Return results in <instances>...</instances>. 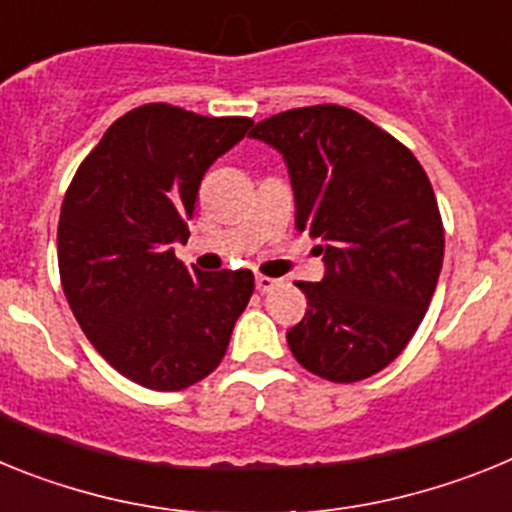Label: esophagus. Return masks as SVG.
Returning <instances> with one entry per match:
<instances>
[{
	"instance_id": "34e87169",
	"label": "esophagus",
	"mask_w": 512,
	"mask_h": 512,
	"mask_svg": "<svg viewBox=\"0 0 512 512\" xmlns=\"http://www.w3.org/2000/svg\"><path fill=\"white\" fill-rule=\"evenodd\" d=\"M274 287H279V279L264 277V274H259V277H256V289H259V292H271Z\"/></svg>"
}]
</instances>
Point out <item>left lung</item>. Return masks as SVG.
<instances>
[{
	"mask_svg": "<svg viewBox=\"0 0 512 512\" xmlns=\"http://www.w3.org/2000/svg\"><path fill=\"white\" fill-rule=\"evenodd\" d=\"M282 153L300 230L318 238L320 282H297L305 318L287 343L307 372L359 382L408 346L436 292L443 223L431 182L400 140L359 112L315 104L261 120Z\"/></svg>",
	"mask_w": 512,
	"mask_h": 512,
	"instance_id": "8db88e82",
	"label": "left lung"
}]
</instances>
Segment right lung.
I'll return each instance as SVG.
<instances>
[{
	"label": "right lung",
	"mask_w": 512,
	"mask_h": 512,
	"mask_svg": "<svg viewBox=\"0 0 512 512\" xmlns=\"http://www.w3.org/2000/svg\"><path fill=\"white\" fill-rule=\"evenodd\" d=\"M251 125L135 107L107 128L63 197V295L104 361L140 387L176 392L205 379L251 300L248 269H187L174 253L189 238L205 171Z\"/></svg>",
	"instance_id": "obj_1"
}]
</instances>
